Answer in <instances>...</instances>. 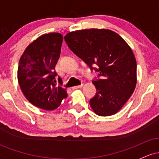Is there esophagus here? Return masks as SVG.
<instances>
[{"instance_id": "1", "label": "esophagus", "mask_w": 159, "mask_h": 159, "mask_svg": "<svg viewBox=\"0 0 159 159\" xmlns=\"http://www.w3.org/2000/svg\"><path fill=\"white\" fill-rule=\"evenodd\" d=\"M83 87V84H81V85H78V86H74V87H72V90H76V89H78V88H81V87Z\"/></svg>"}]
</instances>
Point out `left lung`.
I'll return each instance as SVG.
<instances>
[{"instance_id":"left-lung-1","label":"left lung","mask_w":159,"mask_h":159,"mask_svg":"<svg viewBox=\"0 0 159 159\" xmlns=\"http://www.w3.org/2000/svg\"><path fill=\"white\" fill-rule=\"evenodd\" d=\"M70 50L98 72L93 83L96 93L90 100L96 114L111 116L125 105L135 89L137 63L132 49L116 33L105 29H86L64 36ZM96 65L98 68L93 67Z\"/></svg>"}]
</instances>
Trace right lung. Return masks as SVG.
<instances>
[{
    "mask_svg": "<svg viewBox=\"0 0 159 159\" xmlns=\"http://www.w3.org/2000/svg\"><path fill=\"white\" fill-rule=\"evenodd\" d=\"M62 43L59 33L44 34L30 43L20 58L18 81L21 90L30 103L43 110L57 108L67 97L63 83H56L55 66Z\"/></svg>",
    "mask_w": 159,
    "mask_h": 159,
    "instance_id": "obj_1",
    "label": "right lung"
}]
</instances>
